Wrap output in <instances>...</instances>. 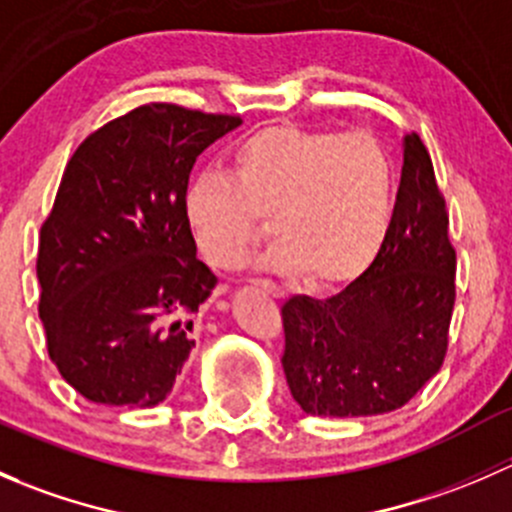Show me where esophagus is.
Listing matches in <instances>:
<instances>
[{"instance_id": "obj_1", "label": "esophagus", "mask_w": 512, "mask_h": 512, "mask_svg": "<svg viewBox=\"0 0 512 512\" xmlns=\"http://www.w3.org/2000/svg\"><path fill=\"white\" fill-rule=\"evenodd\" d=\"M255 285L265 287V289H267V292H270V294H272V297H280V294H282V289H280V287H277V285H275V282H270V280H255Z\"/></svg>"}]
</instances>
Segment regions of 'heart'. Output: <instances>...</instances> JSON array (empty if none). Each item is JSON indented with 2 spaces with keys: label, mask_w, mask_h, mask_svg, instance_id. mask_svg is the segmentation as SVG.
Masks as SVG:
<instances>
[{
  "label": "heart",
  "mask_w": 512,
  "mask_h": 512,
  "mask_svg": "<svg viewBox=\"0 0 512 512\" xmlns=\"http://www.w3.org/2000/svg\"><path fill=\"white\" fill-rule=\"evenodd\" d=\"M394 188V160L371 133L280 126L245 138L227 175H195L183 213L213 267H235L270 218L280 242L262 262L337 285L364 272L384 245Z\"/></svg>",
  "instance_id": "obj_1"
}]
</instances>
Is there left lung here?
Here are the masks:
<instances>
[{"mask_svg":"<svg viewBox=\"0 0 512 512\" xmlns=\"http://www.w3.org/2000/svg\"><path fill=\"white\" fill-rule=\"evenodd\" d=\"M456 302V250L431 156L404 138L394 215L379 255L327 299L282 304L287 386L309 416H376L401 409L438 374Z\"/></svg>","mask_w":512,"mask_h":512,"instance_id":"left-lung-1","label":"left lung"}]
</instances>
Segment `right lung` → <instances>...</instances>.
<instances>
[{
    "instance_id": "add662e5",
    "label": "right lung",
    "mask_w": 512,
    "mask_h": 512,
    "mask_svg": "<svg viewBox=\"0 0 512 512\" xmlns=\"http://www.w3.org/2000/svg\"><path fill=\"white\" fill-rule=\"evenodd\" d=\"M240 116L146 103L91 133L41 225L36 277L46 349L84 399L151 409L195 347L218 277L185 223L190 170Z\"/></svg>"
}]
</instances>
